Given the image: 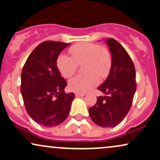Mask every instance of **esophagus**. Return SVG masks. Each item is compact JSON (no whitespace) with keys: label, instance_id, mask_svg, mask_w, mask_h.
<instances>
[{"label":"esophagus","instance_id":"esophagus-1","mask_svg":"<svg viewBox=\"0 0 160 160\" xmlns=\"http://www.w3.org/2000/svg\"><path fill=\"white\" fill-rule=\"evenodd\" d=\"M84 95H85L84 93H78V92L75 93V96L76 97H82V96H84Z\"/></svg>","mask_w":160,"mask_h":160}]
</instances>
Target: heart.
I'll return each instance as SVG.
<instances>
[{
	"label": "heart",
	"instance_id": "1",
	"mask_svg": "<svg viewBox=\"0 0 160 160\" xmlns=\"http://www.w3.org/2000/svg\"><path fill=\"white\" fill-rule=\"evenodd\" d=\"M71 57L60 54L57 58V67L64 78L74 76L78 65H82L84 74L75 77L68 82L70 89L83 93L95 87L99 77L104 79L109 75L112 66V56L109 49L95 43L82 42L70 47Z\"/></svg>",
	"mask_w": 160,
	"mask_h": 160
}]
</instances>
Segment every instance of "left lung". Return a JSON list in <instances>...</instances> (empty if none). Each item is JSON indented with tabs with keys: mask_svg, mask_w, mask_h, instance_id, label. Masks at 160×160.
Wrapping results in <instances>:
<instances>
[{
	"mask_svg": "<svg viewBox=\"0 0 160 160\" xmlns=\"http://www.w3.org/2000/svg\"><path fill=\"white\" fill-rule=\"evenodd\" d=\"M112 56L108 78L98 88L105 96L97 97L89 109L92 120L102 127H114L122 122L131 108L135 91V68L129 55L118 41L106 39Z\"/></svg>",
	"mask_w": 160,
	"mask_h": 160,
	"instance_id": "left-lung-1",
	"label": "left lung"
}]
</instances>
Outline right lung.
<instances>
[{
	"instance_id": "right-lung-1",
	"label": "right lung",
	"mask_w": 160,
	"mask_h": 160,
	"mask_svg": "<svg viewBox=\"0 0 160 160\" xmlns=\"http://www.w3.org/2000/svg\"><path fill=\"white\" fill-rule=\"evenodd\" d=\"M70 43L47 40L28 57L21 75V93L27 113L37 123L53 127L66 120L74 98L64 91L67 82L57 68V58Z\"/></svg>"
}]
</instances>
